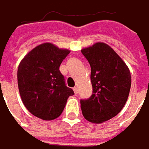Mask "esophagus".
Returning <instances> with one entry per match:
<instances>
[{"mask_svg":"<svg viewBox=\"0 0 149 149\" xmlns=\"http://www.w3.org/2000/svg\"><path fill=\"white\" fill-rule=\"evenodd\" d=\"M74 92L75 95H77V93H78V88L77 87H74Z\"/></svg>","mask_w":149,"mask_h":149,"instance_id":"1","label":"esophagus"}]
</instances>
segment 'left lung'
Instances as JSON below:
<instances>
[{"label":"left lung","instance_id":"8db88e82","mask_svg":"<svg viewBox=\"0 0 149 149\" xmlns=\"http://www.w3.org/2000/svg\"><path fill=\"white\" fill-rule=\"evenodd\" d=\"M91 67L93 95L81 100L84 118L102 123L117 115L126 104L130 87V71L116 52L104 42L81 50Z\"/></svg>","mask_w":149,"mask_h":149}]
</instances>
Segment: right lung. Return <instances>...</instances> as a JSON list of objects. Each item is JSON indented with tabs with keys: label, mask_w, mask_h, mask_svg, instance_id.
I'll return each instance as SVG.
<instances>
[{
	"label": "right lung",
	"mask_w": 149,
	"mask_h": 149,
	"mask_svg": "<svg viewBox=\"0 0 149 149\" xmlns=\"http://www.w3.org/2000/svg\"><path fill=\"white\" fill-rule=\"evenodd\" d=\"M70 53L46 42L29 52L19 64L18 88L22 101L33 115L44 120L56 119L68 98L74 93L65 84L60 65Z\"/></svg>",
	"instance_id": "1"
}]
</instances>
